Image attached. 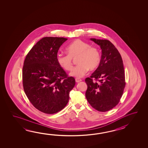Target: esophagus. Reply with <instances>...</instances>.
<instances>
[{"label":"esophagus","mask_w":148,"mask_h":148,"mask_svg":"<svg viewBox=\"0 0 148 148\" xmlns=\"http://www.w3.org/2000/svg\"><path fill=\"white\" fill-rule=\"evenodd\" d=\"M75 80L76 82H82V79L79 78H75Z\"/></svg>","instance_id":"34e87169"}]
</instances>
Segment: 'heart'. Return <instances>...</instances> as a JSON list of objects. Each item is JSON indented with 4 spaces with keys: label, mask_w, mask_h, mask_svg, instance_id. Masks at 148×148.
<instances>
[{
    "label": "heart",
    "mask_w": 148,
    "mask_h": 148,
    "mask_svg": "<svg viewBox=\"0 0 148 148\" xmlns=\"http://www.w3.org/2000/svg\"><path fill=\"white\" fill-rule=\"evenodd\" d=\"M68 54L58 53L57 61L63 69L71 70L73 68V59H76L78 65L73 68L70 75L80 78L88 72L97 68L101 62V53L97 48L91 47L90 45L80 40H77L66 47Z\"/></svg>",
    "instance_id": "heart-1"
}]
</instances>
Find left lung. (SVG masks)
<instances>
[{
    "instance_id": "left-lung-1",
    "label": "left lung",
    "mask_w": 148,
    "mask_h": 148,
    "mask_svg": "<svg viewBox=\"0 0 148 148\" xmlns=\"http://www.w3.org/2000/svg\"><path fill=\"white\" fill-rule=\"evenodd\" d=\"M100 46L101 62L97 69L87 78L86 97L95 110L106 112L117 105L125 86L123 60L119 51L110 41L91 38ZM98 82H94L93 79Z\"/></svg>"
}]
</instances>
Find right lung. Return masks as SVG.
Returning <instances> with one entry per match:
<instances>
[{"instance_id":"obj_1","label":"right lung","mask_w":148,"mask_h":148,"mask_svg":"<svg viewBox=\"0 0 148 148\" xmlns=\"http://www.w3.org/2000/svg\"><path fill=\"white\" fill-rule=\"evenodd\" d=\"M68 38L45 37L25 58L23 68V88L29 101L38 110L56 113L68 104L75 79L68 77L57 61L60 47Z\"/></svg>"}]
</instances>
